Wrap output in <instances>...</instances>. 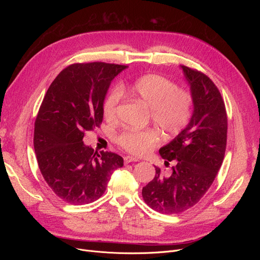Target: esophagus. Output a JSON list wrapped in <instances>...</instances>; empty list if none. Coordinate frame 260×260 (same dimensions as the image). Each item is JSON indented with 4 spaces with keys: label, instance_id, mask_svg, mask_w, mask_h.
Listing matches in <instances>:
<instances>
[{
    "label": "esophagus",
    "instance_id": "esophagus-1",
    "mask_svg": "<svg viewBox=\"0 0 260 260\" xmlns=\"http://www.w3.org/2000/svg\"><path fill=\"white\" fill-rule=\"evenodd\" d=\"M139 161L137 158H134V157H131V156H126L124 157V162L125 165H127V163H131V162H137Z\"/></svg>",
    "mask_w": 260,
    "mask_h": 260
}]
</instances>
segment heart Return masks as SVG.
<instances>
[{
  "mask_svg": "<svg viewBox=\"0 0 260 260\" xmlns=\"http://www.w3.org/2000/svg\"><path fill=\"white\" fill-rule=\"evenodd\" d=\"M120 93H126L149 107L152 120L168 136L180 134L192 117L193 97L178 88L173 81L158 74H146L126 87L114 88L102 103L103 117L107 122L117 119ZM159 134L154 128L125 129L118 135L117 143L131 154L142 156L157 145Z\"/></svg>",
  "mask_w": 260,
  "mask_h": 260,
  "instance_id": "b5f03b06",
  "label": "heart"
}]
</instances>
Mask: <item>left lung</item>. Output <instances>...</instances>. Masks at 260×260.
Here are the masks:
<instances>
[{"label":"left lung","mask_w":260,"mask_h":260,"mask_svg":"<svg viewBox=\"0 0 260 260\" xmlns=\"http://www.w3.org/2000/svg\"><path fill=\"white\" fill-rule=\"evenodd\" d=\"M192 91L194 113L188 125L159 149L172 173L155 167L154 179L142 188L148 207L162 214H179L194 207L208 192L225 154L228 117L224 101L214 82L203 73L182 65Z\"/></svg>","instance_id":"left-lung-1"}]
</instances>
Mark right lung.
<instances>
[{
    "mask_svg": "<svg viewBox=\"0 0 260 260\" xmlns=\"http://www.w3.org/2000/svg\"><path fill=\"white\" fill-rule=\"evenodd\" d=\"M126 67L74 63L52 81L41 103L34 134L38 166L52 192L67 203L81 206L99 199L112 173L123 167L121 156L94 152L83 137L100 127L109 84Z\"/></svg>",
    "mask_w": 260,
    "mask_h": 260,
    "instance_id": "1",
    "label": "right lung"
}]
</instances>
